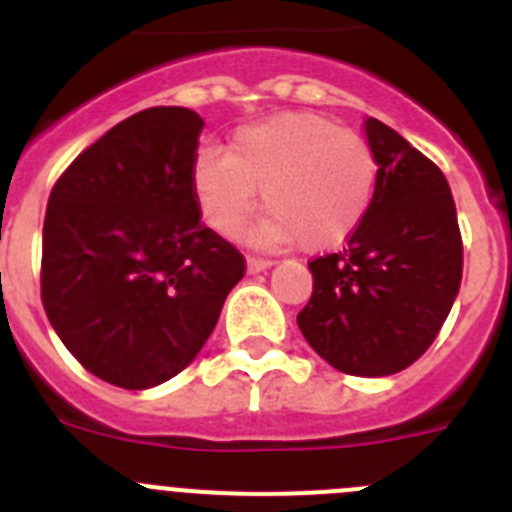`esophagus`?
I'll use <instances>...</instances> for the list:
<instances>
[{
    "label": "esophagus",
    "instance_id": "esophagus-1",
    "mask_svg": "<svg viewBox=\"0 0 512 512\" xmlns=\"http://www.w3.org/2000/svg\"><path fill=\"white\" fill-rule=\"evenodd\" d=\"M274 266V261H266V259H256V256H248L246 259V271L248 274H259V271H266Z\"/></svg>",
    "mask_w": 512,
    "mask_h": 512
}]
</instances>
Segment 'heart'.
Instances as JSON below:
<instances>
[{"instance_id": "b5f03b06", "label": "heart", "mask_w": 512, "mask_h": 512, "mask_svg": "<svg viewBox=\"0 0 512 512\" xmlns=\"http://www.w3.org/2000/svg\"><path fill=\"white\" fill-rule=\"evenodd\" d=\"M377 156L359 133L315 112H282L243 125L228 156L200 148L192 192L205 223L223 238L243 230L256 189L269 215L253 228L259 246L305 251L341 246L364 223L377 187Z\"/></svg>"}]
</instances>
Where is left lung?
<instances>
[{
	"instance_id": "8db88e82",
	"label": "left lung",
	"mask_w": 512,
	"mask_h": 512,
	"mask_svg": "<svg viewBox=\"0 0 512 512\" xmlns=\"http://www.w3.org/2000/svg\"><path fill=\"white\" fill-rule=\"evenodd\" d=\"M377 187L341 253L310 261L302 336L330 366L387 377L418 361L459 295V220L449 182L431 158L377 117L364 122Z\"/></svg>"
}]
</instances>
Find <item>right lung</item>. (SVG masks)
<instances>
[{"label": "right lung", "instance_id": "add662e5", "mask_svg": "<svg viewBox=\"0 0 512 512\" xmlns=\"http://www.w3.org/2000/svg\"><path fill=\"white\" fill-rule=\"evenodd\" d=\"M205 128L187 107L117 122L56 182L40 295L87 372L148 390L187 369L246 261L200 223L192 161Z\"/></svg>", "mask_w": 512, "mask_h": 512}]
</instances>
